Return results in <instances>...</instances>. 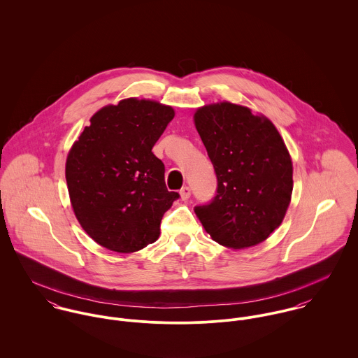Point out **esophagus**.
Returning <instances> with one entry per match:
<instances>
[{
    "instance_id": "1",
    "label": "esophagus",
    "mask_w": 358,
    "mask_h": 358,
    "mask_svg": "<svg viewBox=\"0 0 358 358\" xmlns=\"http://www.w3.org/2000/svg\"><path fill=\"white\" fill-rule=\"evenodd\" d=\"M190 194H192V190H190V187H189V186H185V187H182V189H180V197H182V200H183V201L189 200Z\"/></svg>"
}]
</instances>
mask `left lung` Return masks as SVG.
Masks as SVG:
<instances>
[{
	"mask_svg": "<svg viewBox=\"0 0 358 358\" xmlns=\"http://www.w3.org/2000/svg\"><path fill=\"white\" fill-rule=\"evenodd\" d=\"M217 179L215 197L194 212L220 245L241 250L264 241L282 222L292 194V161L266 117L233 103L194 114Z\"/></svg>",
	"mask_w": 358,
	"mask_h": 358,
	"instance_id": "8db88e82",
	"label": "left lung"
}]
</instances>
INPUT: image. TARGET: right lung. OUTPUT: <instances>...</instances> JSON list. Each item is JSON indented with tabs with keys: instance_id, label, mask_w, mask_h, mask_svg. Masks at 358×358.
I'll list each match as a JSON object with an SVG mask.
<instances>
[{
	"instance_id": "right-lung-1",
	"label": "right lung",
	"mask_w": 358,
	"mask_h": 358,
	"mask_svg": "<svg viewBox=\"0 0 358 358\" xmlns=\"http://www.w3.org/2000/svg\"><path fill=\"white\" fill-rule=\"evenodd\" d=\"M173 115L169 106L134 98L103 107L67 155L73 210L110 251L129 254L153 244L164 213L180 197L168 192L164 162L152 152Z\"/></svg>"
}]
</instances>
